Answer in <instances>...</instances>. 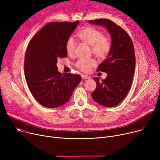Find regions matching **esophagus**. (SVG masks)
Segmentation results:
<instances>
[{"label": "esophagus", "instance_id": "34e87169", "mask_svg": "<svg viewBox=\"0 0 160 160\" xmlns=\"http://www.w3.org/2000/svg\"><path fill=\"white\" fill-rule=\"evenodd\" d=\"M82 80H88V79H89L90 77H88V76H87V75L82 74Z\"/></svg>", "mask_w": 160, "mask_h": 160}]
</instances>
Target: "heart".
<instances>
[{
    "instance_id": "1",
    "label": "heart",
    "mask_w": 160,
    "mask_h": 160,
    "mask_svg": "<svg viewBox=\"0 0 160 160\" xmlns=\"http://www.w3.org/2000/svg\"><path fill=\"white\" fill-rule=\"evenodd\" d=\"M77 36L81 41L91 45V52L100 59L106 58L111 51L112 41L110 38L104 36L101 30L93 27H86L82 28L78 32ZM77 46V41L74 37L71 36L67 39L65 49L68 55H74ZM96 64V60L93 58H82L76 62L75 66L80 71L88 72Z\"/></svg>"
}]
</instances>
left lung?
<instances>
[{
    "mask_svg": "<svg viewBox=\"0 0 160 160\" xmlns=\"http://www.w3.org/2000/svg\"><path fill=\"white\" fill-rule=\"evenodd\" d=\"M89 22L104 26L112 36L111 51L97 69L108 76L101 82L93 78L97 88L91 96L100 105L114 107L127 95L132 86L136 67L133 45L128 33L112 21L98 19Z\"/></svg>",
    "mask_w": 160,
    "mask_h": 160,
    "instance_id": "8db88e82",
    "label": "left lung"
}]
</instances>
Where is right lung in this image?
Wrapping results in <instances>:
<instances>
[{
	"mask_svg": "<svg viewBox=\"0 0 160 160\" xmlns=\"http://www.w3.org/2000/svg\"><path fill=\"white\" fill-rule=\"evenodd\" d=\"M78 22H49L29 41L24 57L25 78L31 93L43 106L63 105L81 81L79 74L59 72L56 65L59 58L67 57L66 41Z\"/></svg>",
	"mask_w": 160,
	"mask_h": 160,
	"instance_id": "add662e5",
	"label": "right lung"
}]
</instances>
